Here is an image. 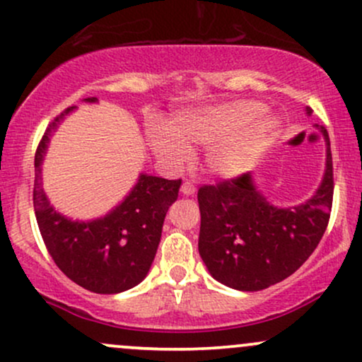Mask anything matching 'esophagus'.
<instances>
[{
  "label": "esophagus",
  "instance_id": "34e87169",
  "mask_svg": "<svg viewBox=\"0 0 362 362\" xmlns=\"http://www.w3.org/2000/svg\"><path fill=\"white\" fill-rule=\"evenodd\" d=\"M181 193L186 194V197H191V194H194V185H193V182H189V181L182 182Z\"/></svg>",
  "mask_w": 362,
  "mask_h": 362
}]
</instances>
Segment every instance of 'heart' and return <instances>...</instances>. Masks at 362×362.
Returning a JSON list of instances; mask_svg holds the SVG:
<instances>
[{
	"instance_id": "b5f03b06",
	"label": "heart",
	"mask_w": 362,
	"mask_h": 362,
	"mask_svg": "<svg viewBox=\"0 0 362 362\" xmlns=\"http://www.w3.org/2000/svg\"><path fill=\"white\" fill-rule=\"evenodd\" d=\"M257 101L206 106L185 113L171 129H151V147L169 164H181L189 157L188 146L206 147V171L216 177L232 180L247 173L278 135V122L261 117Z\"/></svg>"
}]
</instances>
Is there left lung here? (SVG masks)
<instances>
[{
	"mask_svg": "<svg viewBox=\"0 0 362 362\" xmlns=\"http://www.w3.org/2000/svg\"><path fill=\"white\" fill-rule=\"evenodd\" d=\"M322 134L327 142L324 180L303 205H271L250 173L198 189V250L216 281L240 291L264 290L312 256L329 225L334 198L330 140L325 129Z\"/></svg>",
	"mask_w": 362,
	"mask_h": 362,
	"instance_id": "left-lung-1",
	"label": "left lung"
}]
</instances>
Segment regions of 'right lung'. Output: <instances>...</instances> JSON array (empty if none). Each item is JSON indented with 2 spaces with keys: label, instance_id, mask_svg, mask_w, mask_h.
Returning <instances> with one entry per match:
<instances>
[{
  "label": "right lung",
  "instance_id": "1",
  "mask_svg": "<svg viewBox=\"0 0 362 362\" xmlns=\"http://www.w3.org/2000/svg\"><path fill=\"white\" fill-rule=\"evenodd\" d=\"M96 103V98H86ZM76 106L47 127L35 152L33 208L50 257L67 278L101 295L122 293L146 278L160 242L169 206L177 199L181 180L140 174L137 185L115 210L91 222H78L50 205L40 185L42 160L54 130Z\"/></svg>",
  "mask_w": 362,
  "mask_h": 362
}]
</instances>
